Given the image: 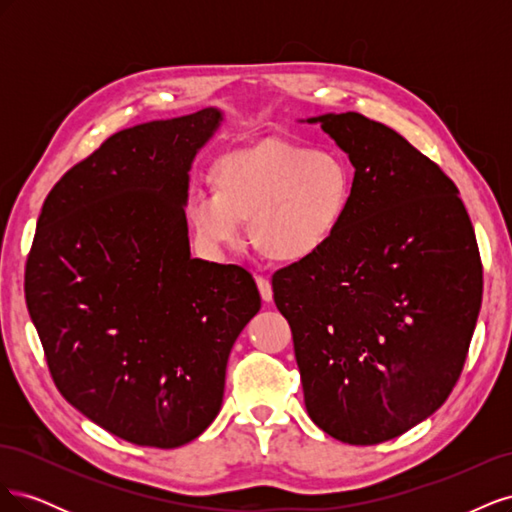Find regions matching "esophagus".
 I'll use <instances>...</instances> for the list:
<instances>
[{"instance_id": "obj_1", "label": "esophagus", "mask_w": 512, "mask_h": 512, "mask_svg": "<svg viewBox=\"0 0 512 512\" xmlns=\"http://www.w3.org/2000/svg\"><path fill=\"white\" fill-rule=\"evenodd\" d=\"M256 284H258L262 301H271L273 299V288H271V282L267 280V277L256 275Z\"/></svg>"}]
</instances>
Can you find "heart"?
Wrapping results in <instances>:
<instances>
[{"mask_svg":"<svg viewBox=\"0 0 512 512\" xmlns=\"http://www.w3.org/2000/svg\"><path fill=\"white\" fill-rule=\"evenodd\" d=\"M215 190L194 188L185 215L209 250L241 241V222L254 250L273 262L320 254L342 228L354 188L348 160L333 149L271 141L237 149L213 170Z\"/></svg>","mask_w":512,"mask_h":512,"instance_id":"b5f03b06","label":"heart"}]
</instances>
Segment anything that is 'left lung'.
I'll return each instance as SVG.
<instances>
[{"label":"left lung","mask_w":512,"mask_h":512,"mask_svg":"<svg viewBox=\"0 0 512 512\" xmlns=\"http://www.w3.org/2000/svg\"><path fill=\"white\" fill-rule=\"evenodd\" d=\"M320 128L354 166L350 209L314 258L273 275L307 414L335 440L378 444L436 412L457 384L483 301V262L457 185L361 113Z\"/></svg>","instance_id":"left-lung-1"}]
</instances>
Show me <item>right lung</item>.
Masks as SVG:
<instances>
[{"label":"right lung","mask_w":512,"mask_h":512,"mask_svg":"<svg viewBox=\"0 0 512 512\" xmlns=\"http://www.w3.org/2000/svg\"><path fill=\"white\" fill-rule=\"evenodd\" d=\"M220 111L121 130L46 196L25 301L57 391L113 436L188 444L220 412L260 309L250 271L190 256L188 170Z\"/></svg>","instance_id":"add662e5"}]
</instances>
